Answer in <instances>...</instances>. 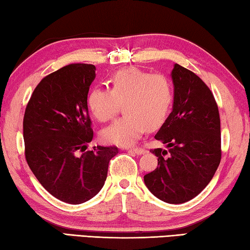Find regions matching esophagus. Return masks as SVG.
Returning <instances> with one entry per match:
<instances>
[{"label": "esophagus", "instance_id": "esophagus-1", "mask_svg": "<svg viewBox=\"0 0 250 250\" xmlns=\"http://www.w3.org/2000/svg\"><path fill=\"white\" fill-rule=\"evenodd\" d=\"M130 151L133 152V153H135V154H138V155H141L146 152V150L143 149V147H131Z\"/></svg>", "mask_w": 250, "mask_h": 250}]
</instances>
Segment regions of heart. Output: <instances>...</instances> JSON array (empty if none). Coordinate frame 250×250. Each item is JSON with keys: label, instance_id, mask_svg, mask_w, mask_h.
<instances>
[{"label": "heart", "instance_id": "heart-1", "mask_svg": "<svg viewBox=\"0 0 250 250\" xmlns=\"http://www.w3.org/2000/svg\"><path fill=\"white\" fill-rule=\"evenodd\" d=\"M124 104L125 115L107 126L101 135L108 143L130 146L147 129L164 124L173 104L170 79L138 68L120 70L111 79V89L95 87L87 96V105L99 121H108Z\"/></svg>", "mask_w": 250, "mask_h": 250}]
</instances>
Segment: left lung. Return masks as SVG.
<instances>
[{
	"mask_svg": "<svg viewBox=\"0 0 250 250\" xmlns=\"http://www.w3.org/2000/svg\"><path fill=\"white\" fill-rule=\"evenodd\" d=\"M171 77L172 112L154 135L167 150H151L158 167L145 175V184L159 200L182 204L197 196L217 170L221 120L213 94L197 75L175 64Z\"/></svg>",
	"mask_w": 250,
	"mask_h": 250,
	"instance_id": "obj_1",
	"label": "left lung"
}]
</instances>
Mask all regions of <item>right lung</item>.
<instances>
[{"instance_id": "obj_1", "label": "right lung", "mask_w": 250, "mask_h": 250, "mask_svg": "<svg viewBox=\"0 0 250 250\" xmlns=\"http://www.w3.org/2000/svg\"><path fill=\"white\" fill-rule=\"evenodd\" d=\"M95 78L94 65H67L41 80L25 109L28 167L46 191L68 204H82L99 193L109 161L118 153L117 146L86 151L94 137L87 96Z\"/></svg>"}]
</instances>
